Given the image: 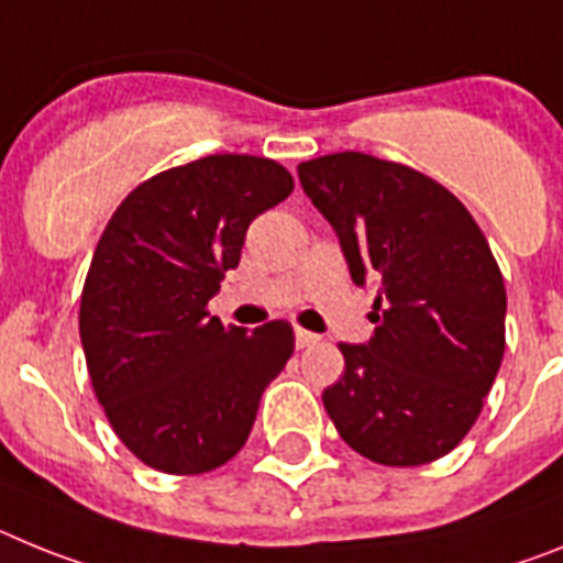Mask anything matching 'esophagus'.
Masks as SVG:
<instances>
[{"label":"esophagus","mask_w":563,"mask_h":563,"mask_svg":"<svg viewBox=\"0 0 563 563\" xmlns=\"http://www.w3.org/2000/svg\"><path fill=\"white\" fill-rule=\"evenodd\" d=\"M295 340H297V349H309V345H314V342L320 340V336L311 334V331H306V329H297L295 331Z\"/></svg>","instance_id":"1"}]
</instances>
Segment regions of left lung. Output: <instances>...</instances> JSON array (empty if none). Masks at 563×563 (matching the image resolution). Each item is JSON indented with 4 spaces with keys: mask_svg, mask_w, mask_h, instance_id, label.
<instances>
[{
    "mask_svg": "<svg viewBox=\"0 0 563 563\" xmlns=\"http://www.w3.org/2000/svg\"><path fill=\"white\" fill-rule=\"evenodd\" d=\"M334 227L351 277L379 283L365 345L322 405L349 448L388 467L451 453L482 413L505 356V277L473 214L428 175L365 153L297 166Z\"/></svg>",
    "mask_w": 563,
    "mask_h": 563,
    "instance_id": "left-lung-1",
    "label": "left lung"
}]
</instances>
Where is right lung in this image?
Wrapping results in <instances>:
<instances>
[{
	"instance_id": "1",
	"label": "right lung",
	"mask_w": 563,
	"mask_h": 563,
	"mask_svg": "<svg viewBox=\"0 0 563 563\" xmlns=\"http://www.w3.org/2000/svg\"><path fill=\"white\" fill-rule=\"evenodd\" d=\"M295 178L257 155H207L139 184L112 212L81 288L78 334L115 437L161 473L198 476L249 439L295 329L246 331L209 317L249 223Z\"/></svg>"
}]
</instances>
